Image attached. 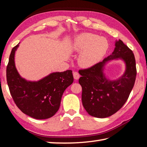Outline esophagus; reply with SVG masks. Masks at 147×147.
<instances>
[{
  "instance_id": "34e87169",
  "label": "esophagus",
  "mask_w": 147,
  "mask_h": 147,
  "mask_svg": "<svg viewBox=\"0 0 147 147\" xmlns=\"http://www.w3.org/2000/svg\"><path fill=\"white\" fill-rule=\"evenodd\" d=\"M73 76H74V80H78L80 78V74L76 71H74L73 72Z\"/></svg>"
}]
</instances>
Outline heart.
I'll return each instance as SVG.
<instances>
[{
    "instance_id": "heart-1",
    "label": "heart",
    "mask_w": 147,
    "mask_h": 147,
    "mask_svg": "<svg viewBox=\"0 0 147 147\" xmlns=\"http://www.w3.org/2000/svg\"><path fill=\"white\" fill-rule=\"evenodd\" d=\"M108 48L107 39L90 33L76 35L71 43V49L74 52H81L78 62L84 67H90L97 64L104 57Z\"/></svg>"
}]
</instances>
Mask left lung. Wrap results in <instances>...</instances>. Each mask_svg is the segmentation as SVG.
<instances>
[{"label":"left lung","instance_id":"left-lung-1","mask_svg":"<svg viewBox=\"0 0 147 147\" xmlns=\"http://www.w3.org/2000/svg\"><path fill=\"white\" fill-rule=\"evenodd\" d=\"M123 60L125 64L124 73L116 80L106 76V64L113 60ZM79 83L82 87V103L88 114L105 118L115 114L128 98L135 85L136 68L133 51L121 40H115L113 52L102 62L86 69L80 70Z\"/></svg>","mask_w":147,"mask_h":147}]
</instances>
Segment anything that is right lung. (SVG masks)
<instances>
[{
  "label": "right lung",
  "instance_id": "add662e5",
  "mask_svg": "<svg viewBox=\"0 0 147 147\" xmlns=\"http://www.w3.org/2000/svg\"><path fill=\"white\" fill-rule=\"evenodd\" d=\"M19 44L12 49L6 70L12 97L24 114L36 119L51 117L59 110L65 90L73 82L72 71L54 72L38 81L23 78L15 65V53Z\"/></svg>",
  "mask_w": 147,
  "mask_h": 147
}]
</instances>
